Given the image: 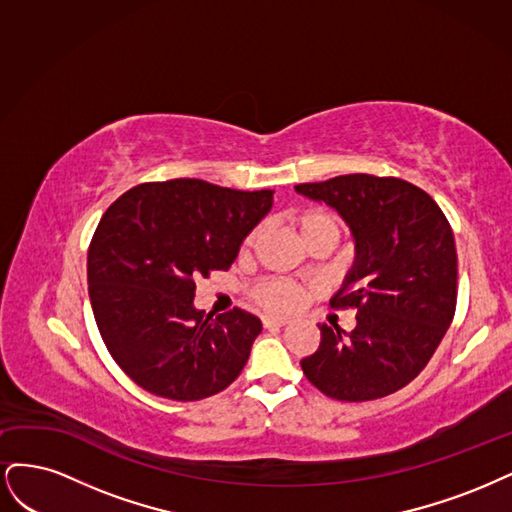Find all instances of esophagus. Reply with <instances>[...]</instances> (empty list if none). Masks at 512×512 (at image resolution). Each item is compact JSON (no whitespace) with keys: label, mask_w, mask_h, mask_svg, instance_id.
<instances>
[{"label":"esophagus","mask_w":512,"mask_h":512,"mask_svg":"<svg viewBox=\"0 0 512 512\" xmlns=\"http://www.w3.org/2000/svg\"><path fill=\"white\" fill-rule=\"evenodd\" d=\"M289 325V319L283 317H263V327H285Z\"/></svg>","instance_id":"34e87169"}]
</instances>
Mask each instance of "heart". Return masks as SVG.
Masks as SVG:
<instances>
[{
    "instance_id": "obj_1",
    "label": "heart",
    "mask_w": 512,
    "mask_h": 512,
    "mask_svg": "<svg viewBox=\"0 0 512 512\" xmlns=\"http://www.w3.org/2000/svg\"><path fill=\"white\" fill-rule=\"evenodd\" d=\"M293 227L295 232L300 234L304 244L310 240H315L319 236H334L338 240L340 236V227L338 221L323 210H306L293 217ZM259 236V229H253V232L246 236L244 246H251ZM253 298L259 306H263L270 312H291L300 306L304 291L291 280L285 278H270V280H261L259 285L253 289Z\"/></svg>"
}]
</instances>
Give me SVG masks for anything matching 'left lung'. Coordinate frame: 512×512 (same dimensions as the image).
I'll return each mask as SVG.
<instances>
[{
    "instance_id": "8db88e82",
    "label": "left lung",
    "mask_w": 512,
    "mask_h": 512,
    "mask_svg": "<svg viewBox=\"0 0 512 512\" xmlns=\"http://www.w3.org/2000/svg\"><path fill=\"white\" fill-rule=\"evenodd\" d=\"M295 191L332 206L355 240L353 268L329 304L355 308L357 325L346 334L321 323L319 349L302 370L334 400L385 398L427 366L453 321V229L432 197L402 178L346 174Z\"/></svg>"
}]
</instances>
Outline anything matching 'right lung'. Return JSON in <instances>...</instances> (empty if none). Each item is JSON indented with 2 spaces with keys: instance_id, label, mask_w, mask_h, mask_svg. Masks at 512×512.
I'll return each mask as SVG.
<instances>
[{
  "instance_id": "1",
  "label": "right lung",
  "mask_w": 512,
  "mask_h": 512,
  "mask_svg": "<svg viewBox=\"0 0 512 512\" xmlns=\"http://www.w3.org/2000/svg\"><path fill=\"white\" fill-rule=\"evenodd\" d=\"M272 195L174 178L106 210L89 246V298L108 353L136 385L193 402L236 381L261 321L240 308L217 319L197 310L195 280L229 270Z\"/></svg>"
}]
</instances>
